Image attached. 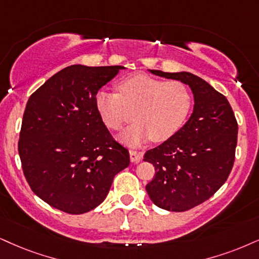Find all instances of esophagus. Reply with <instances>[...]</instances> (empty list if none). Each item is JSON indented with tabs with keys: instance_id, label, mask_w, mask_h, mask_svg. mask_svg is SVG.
<instances>
[{
	"instance_id": "1",
	"label": "esophagus",
	"mask_w": 259,
	"mask_h": 259,
	"mask_svg": "<svg viewBox=\"0 0 259 259\" xmlns=\"http://www.w3.org/2000/svg\"><path fill=\"white\" fill-rule=\"evenodd\" d=\"M142 156H143V154L139 151H135V150H131L130 151L131 161H132L133 163H138L140 159H142Z\"/></svg>"
}]
</instances>
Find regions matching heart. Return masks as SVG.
Returning a JSON list of instances; mask_svg holds the SVG:
<instances>
[{
  "instance_id": "heart-1",
  "label": "heart",
  "mask_w": 259,
  "mask_h": 259,
  "mask_svg": "<svg viewBox=\"0 0 259 259\" xmlns=\"http://www.w3.org/2000/svg\"><path fill=\"white\" fill-rule=\"evenodd\" d=\"M116 89L119 94L98 92L96 109L111 131H121L133 117L138 121L122 136L123 142L131 145L148 139L156 143L170 139L184 126L192 109V92L180 80L167 81L137 73L121 79Z\"/></svg>"
}]
</instances>
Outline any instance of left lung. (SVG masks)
<instances>
[{"instance_id":"obj_1","label":"left lung","mask_w":259,"mask_h":259,"mask_svg":"<svg viewBox=\"0 0 259 259\" xmlns=\"http://www.w3.org/2000/svg\"><path fill=\"white\" fill-rule=\"evenodd\" d=\"M150 72L185 82L194 96L193 113L183 128L144 155L156 170L146 185L150 199L168 211H186L213 196L228 179L235 159L238 122L227 98L199 76Z\"/></svg>"}]
</instances>
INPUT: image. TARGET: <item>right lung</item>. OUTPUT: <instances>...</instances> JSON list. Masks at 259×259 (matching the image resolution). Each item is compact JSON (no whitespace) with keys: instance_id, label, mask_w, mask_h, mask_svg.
<instances>
[{"instance_id":"1","label":"right lung","mask_w":259,"mask_h":259,"mask_svg":"<svg viewBox=\"0 0 259 259\" xmlns=\"http://www.w3.org/2000/svg\"><path fill=\"white\" fill-rule=\"evenodd\" d=\"M122 66L73 65L28 98L18 150L31 190L72 215L103 202L130 152L111 137L96 109V95Z\"/></svg>"}]
</instances>
